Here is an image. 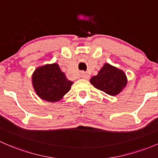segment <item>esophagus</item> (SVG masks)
<instances>
[{
	"instance_id": "1",
	"label": "esophagus",
	"mask_w": 158,
	"mask_h": 158,
	"mask_svg": "<svg viewBox=\"0 0 158 158\" xmlns=\"http://www.w3.org/2000/svg\"><path fill=\"white\" fill-rule=\"evenodd\" d=\"M81 77H82V79H88L89 78V76L87 73H85L82 72V75H81Z\"/></svg>"
}]
</instances>
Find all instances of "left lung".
I'll return each mask as SVG.
<instances>
[{
    "label": "left lung",
    "instance_id": "obj_1",
    "mask_svg": "<svg viewBox=\"0 0 158 158\" xmlns=\"http://www.w3.org/2000/svg\"><path fill=\"white\" fill-rule=\"evenodd\" d=\"M90 82L98 90L114 96L119 94L127 86V77L122 69L104 64L97 76L91 78Z\"/></svg>",
    "mask_w": 158,
    "mask_h": 158
}]
</instances>
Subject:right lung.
I'll return each instance as SVG.
<instances>
[{"label": "right lung", "mask_w": 158, "mask_h": 158, "mask_svg": "<svg viewBox=\"0 0 158 158\" xmlns=\"http://www.w3.org/2000/svg\"><path fill=\"white\" fill-rule=\"evenodd\" d=\"M31 83L40 98L54 103L63 98L73 82L67 79L59 65L54 63L36 68L31 76Z\"/></svg>", "instance_id": "add662e5"}]
</instances>
